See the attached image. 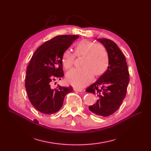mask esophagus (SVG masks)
<instances>
[{
  "instance_id": "34e87169",
  "label": "esophagus",
  "mask_w": 151,
  "mask_h": 151,
  "mask_svg": "<svg viewBox=\"0 0 151 151\" xmlns=\"http://www.w3.org/2000/svg\"><path fill=\"white\" fill-rule=\"evenodd\" d=\"M74 90L75 91H78V92H83V89H79V88H74Z\"/></svg>"
}]
</instances>
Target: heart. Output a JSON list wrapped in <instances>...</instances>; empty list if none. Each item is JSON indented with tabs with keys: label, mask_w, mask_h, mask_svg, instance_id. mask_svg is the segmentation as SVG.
<instances>
[{
	"label": "heart",
	"mask_w": 151,
	"mask_h": 151,
	"mask_svg": "<svg viewBox=\"0 0 151 151\" xmlns=\"http://www.w3.org/2000/svg\"><path fill=\"white\" fill-rule=\"evenodd\" d=\"M76 56L82 57L81 68L73 69L66 75L67 82L73 86L81 88L93 80V76H99L107 69L109 56L107 50L101 45L89 40H83L77 43L75 54L67 50L62 57V64L66 70L74 64Z\"/></svg>",
	"instance_id": "heart-1"
}]
</instances>
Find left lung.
<instances>
[{
	"label": "left lung",
	"mask_w": 151,
	"mask_h": 151,
	"mask_svg": "<svg viewBox=\"0 0 151 151\" xmlns=\"http://www.w3.org/2000/svg\"><path fill=\"white\" fill-rule=\"evenodd\" d=\"M98 41L107 50L109 65L106 71L86 91L98 97L96 104L89 106V110L98 116L106 117L119 108L125 98L130 78L126 58L117 45L106 38Z\"/></svg>",
	"instance_id": "8db88e82"
}]
</instances>
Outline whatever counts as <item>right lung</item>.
Here are the masks:
<instances>
[{"label": "right lung", "instance_id": "1", "mask_svg": "<svg viewBox=\"0 0 151 151\" xmlns=\"http://www.w3.org/2000/svg\"><path fill=\"white\" fill-rule=\"evenodd\" d=\"M78 38L77 35L57 36L41 45L30 60L26 70L25 87L31 103L40 112L56 113L62 108L65 95L74 91L71 86L58 85L53 89L51 85L64 75L63 55Z\"/></svg>", "mask_w": 151, "mask_h": 151}]
</instances>
